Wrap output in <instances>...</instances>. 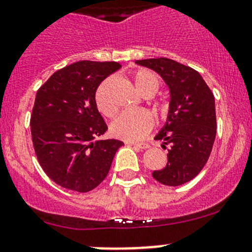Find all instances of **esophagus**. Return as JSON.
<instances>
[{
    "instance_id": "esophagus-1",
    "label": "esophagus",
    "mask_w": 252,
    "mask_h": 252,
    "mask_svg": "<svg viewBox=\"0 0 252 252\" xmlns=\"http://www.w3.org/2000/svg\"><path fill=\"white\" fill-rule=\"evenodd\" d=\"M127 145H131V146H135V147L137 148H141V150H146V148L150 147V145L146 142H138V143H127Z\"/></svg>"
}]
</instances>
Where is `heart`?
<instances>
[{"label": "heart", "instance_id": "heart-1", "mask_svg": "<svg viewBox=\"0 0 252 252\" xmlns=\"http://www.w3.org/2000/svg\"><path fill=\"white\" fill-rule=\"evenodd\" d=\"M132 79L138 92L145 96H152L158 92L162 85V79L153 70L146 68H138L132 71ZM104 81L95 93V105L101 115L112 117L116 114V107L112 105L106 95V84ZM153 112L159 119L168 116L171 105L166 97H157L151 101ZM155 124L152 114L147 110H136V111H125L111 124V133L120 140L135 142L145 138L151 132Z\"/></svg>", "mask_w": 252, "mask_h": 252}]
</instances>
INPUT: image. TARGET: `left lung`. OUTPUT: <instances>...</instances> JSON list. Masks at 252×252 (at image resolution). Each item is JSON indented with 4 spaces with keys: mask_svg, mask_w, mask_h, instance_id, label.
<instances>
[{
    "mask_svg": "<svg viewBox=\"0 0 252 252\" xmlns=\"http://www.w3.org/2000/svg\"><path fill=\"white\" fill-rule=\"evenodd\" d=\"M157 71L171 90V110L164 127L155 140L163 141L168 162L153 171L156 181L177 187L191 181L209 159L217 135L215 100L199 73L168 58L136 61Z\"/></svg>",
    "mask_w": 252,
    "mask_h": 252,
    "instance_id": "left-lung-1",
    "label": "left lung"
}]
</instances>
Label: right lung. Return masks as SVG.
I'll list each match as a JSON object with an SVG mask.
<instances>
[{"label":"right lung","mask_w":252,"mask_h":252,"mask_svg":"<svg viewBox=\"0 0 252 252\" xmlns=\"http://www.w3.org/2000/svg\"><path fill=\"white\" fill-rule=\"evenodd\" d=\"M120 68L116 62H76L38 89L31 115L33 147L45 174L63 188L79 193L96 188L124 145L97 140L107 125L95 105L101 81Z\"/></svg>","instance_id":"obj_1"}]
</instances>
